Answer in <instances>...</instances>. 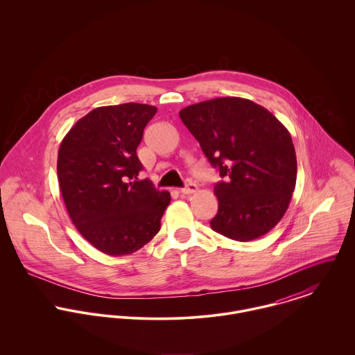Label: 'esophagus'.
<instances>
[{
	"label": "esophagus",
	"mask_w": 355,
	"mask_h": 355,
	"mask_svg": "<svg viewBox=\"0 0 355 355\" xmlns=\"http://www.w3.org/2000/svg\"><path fill=\"white\" fill-rule=\"evenodd\" d=\"M197 190H198V186L196 183H189L186 187L180 190V193L184 196H190V194H194Z\"/></svg>",
	"instance_id": "34e87169"
}]
</instances>
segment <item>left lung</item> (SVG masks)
<instances>
[{
    "label": "left lung",
    "instance_id": "left-lung-1",
    "mask_svg": "<svg viewBox=\"0 0 355 355\" xmlns=\"http://www.w3.org/2000/svg\"><path fill=\"white\" fill-rule=\"evenodd\" d=\"M179 116L224 179L214 186L218 211L213 231L248 242L284 216L297 182V155L288 130L263 106L223 97L190 105Z\"/></svg>",
    "mask_w": 355,
    "mask_h": 355
}]
</instances>
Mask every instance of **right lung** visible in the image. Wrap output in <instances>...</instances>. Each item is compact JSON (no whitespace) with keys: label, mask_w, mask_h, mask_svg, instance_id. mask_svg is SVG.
Returning a JSON list of instances; mask_svg holds the SVG:
<instances>
[{"label":"right lung","mask_w":355,"mask_h":355,"mask_svg":"<svg viewBox=\"0 0 355 355\" xmlns=\"http://www.w3.org/2000/svg\"><path fill=\"white\" fill-rule=\"evenodd\" d=\"M157 107L146 103L101 106L76 121L62 139L57 178L68 214L96 249L107 255L134 253L161 228L171 202L149 179L137 149Z\"/></svg>","instance_id":"1"}]
</instances>
